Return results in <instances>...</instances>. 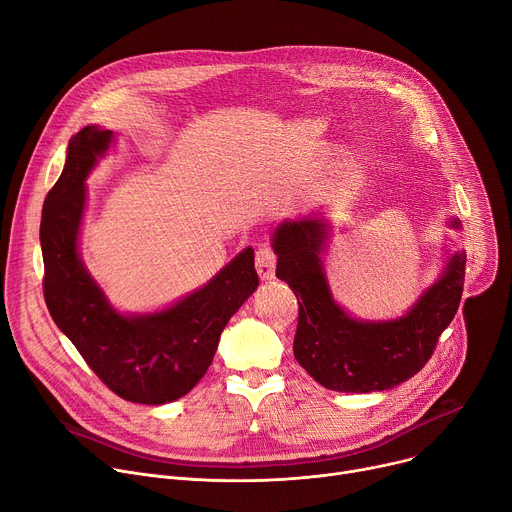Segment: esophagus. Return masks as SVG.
I'll list each match as a JSON object with an SVG mask.
<instances>
[{"label": "esophagus", "mask_w": 512, "mask_h": 512, "mask_svg": "<svg viewBox=\"0 0 512 512\" xmlns=\"http://www.w3.org/2000/svg\"><path fill=\"white\" fill-rule=\"evenodd\" d=\"M274 268H277V254L270 246H260L256 252V270L262 281L274 279Z\"/></svg>", "instance_id": "34e87169"}]
</instances>
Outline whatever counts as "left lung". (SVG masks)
I'll list each match as a JSON object with an SVG mask.
<instances>
[{"label":"left lung","instance_id":"1","mask_svg":"<svg viewBox=\"0 0 512 512\" xmlns=\"http://www.w3.org/2000/svg\"><path fill=\"white\" fill-rule=\"evenodd\" d=\"M459 229V219H451ZM328 238L322 219L285 221L274 231L277 277L299 303L293 340L297 363L332 391L369 393L414 377L432 357L437 340L455 318L465 277V254L451 256L443 274L404 318L361 322L332 299L320 254ZM302 301L299 302L298 299Z\"/></svg>","mask_w":512,"mask_h":512}]
</instances>
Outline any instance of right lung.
Segmentation results:
<instances>
[{"label": "right lung", "instance_id": "1", "mask_svg": "<svg viewBox=\"0 0 512 512\" xmlns=\"http://www.w3.org/2000/svg\"><path fill=\"white\" fill-rule=\"evenodd\" d=\"M110 141L112 131L98 127L73 135L65 168L47 194L41 221L45 301L59 330L110 391L135 404H168L203 379L229 318L256 291L254 250L246 248L203 289L164 311L116 313L77 252L86 178Z\"/></svg>", "mask_w": 512, "mask_h": 512}]
</instances>
